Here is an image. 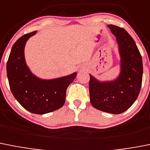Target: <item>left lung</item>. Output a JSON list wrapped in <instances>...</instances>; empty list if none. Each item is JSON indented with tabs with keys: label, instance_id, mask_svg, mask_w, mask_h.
I'll return each mask as SVG.
<instances>
[{
	"label": "left lung",
	"instance_id": "obj_1",
	"mask_svg": "<svg viewBox=\"0 0 150 150\" xmlns=\"http://www.w3.org/2000/svg\"><path fill=\"white\" fill-rule=\"evenodd\" d=\"M108 27L116 37L120 73L114 79L103 81L89 74V94L94 108L118 115L126 112L138 98L142 83V57L133 38L124 29L112 24Z\"/></svg>",
	"mask_w": 150,
	"mask_h": 150
}]
</instances>
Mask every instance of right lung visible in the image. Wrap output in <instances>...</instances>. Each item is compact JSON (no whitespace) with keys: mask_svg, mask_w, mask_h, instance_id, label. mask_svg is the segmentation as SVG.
<instances>
[{"mask_svg":"<svg viewBox=\"0 0 150 150\" xmlns=\"http://www.w3.org/2000/svg\"><path fill=\"white\" fill-rule=\"evenodd\" d=\"M36 33L25 34L13 45L6 72L11 91L18 102L31 113L44 115L63 106L66 90L77 73L50 79H41L33 74L26 62L24 48L29 38Z\"/></svg>","mask_w":150,"mask_h":150,"instance_id":"obj_1","label":"right lung"}]
</instances>
